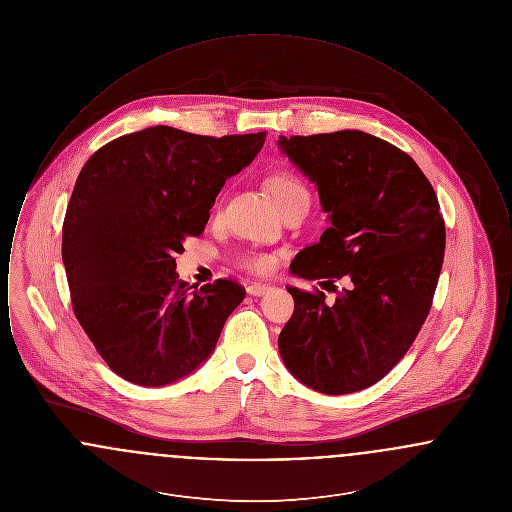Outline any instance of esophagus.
Here are the masks:
<instances>
[{
  "label": "esophagus",
  "instance_id": "34e87169",
  "mask_svg": "<svg viewBox=\"0 0 512 512\" xmlns=\"http://www.w3.org/2000/svg\"><path fill=\"white\" fill-rule=\"evenodd\" d=\"M268 290H270V286H268V284H261V282H253V284L247 286V293H249V295H255V297L265 295Z\"/></svg>",
  "mask_w": 512,
  "mask_h": 512
}]
</instances>
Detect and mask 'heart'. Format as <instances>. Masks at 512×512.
<instances>
[{"label": "heart", "instance_id": "1", "mask_svg": "<svg viewBox=\"0 0 512 512\" xmlns=\"http://www.w3.org/2000/svg\"><path fill=\"white\" fill-rule=\"evenodd\" d=\"M268 190L274 197V201H282L286 199L288 195L297 194V192H307L305 186L293 178L290 174H274L270 180H268ZM245 267L253 272H259V274H265L270 272L272 268L276 267V259L272 255L267 253H257V255H249L244 259Z\"/></svg>", "mask_w": 512, "mask_h": 512}]
</instances>
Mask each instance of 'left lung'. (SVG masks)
I'll use <instances>...</instances> for the list:
<instances>
[{"label":"left lung","mask_w":512,"mask_h":512,"mask_svg":"<svg viewBox=\"0 0 512 512\" xmlns=\"http://www.w3.org/2000/svg\"><path fill=\"white\" fill-rule=\"evenodd\" d=\"M278 147L328 215L320 242L293 259V276L353 282L334 305L288 288L295 309L280 357L311 390H365L403 359L430 313L445 253L438 197L413 157L361 130L280 136Z\"/></svg>","instance_id":"8db88e82"}]
</instances>
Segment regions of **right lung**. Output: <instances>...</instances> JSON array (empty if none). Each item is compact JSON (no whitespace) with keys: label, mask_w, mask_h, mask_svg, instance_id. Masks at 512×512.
Wrapping results in <instances>:
<instances>
[{"label":"right lung","mask_w":512,"mask_h":512,"mask_svg":"<svg viewBox=\"0 0 512 512\" xmlns=\"http://www.w3.org/2000/svg\"><path fill=\"white\" fill-rule=\"evenodd\" d=\"M263 144L265 132L211 138L149 126L109 142L82 167L61 253L74 315L124 380L169 386L215 351L245 290L232 280L188 286L174 255L205 230L224 182Z\"/></svg>","instance_id":"add662e5"}]
</instances>
